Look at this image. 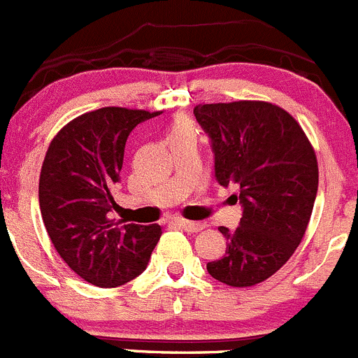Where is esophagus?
<instances>
[{
  "label": "esophagus",
  "instance_id": "esophagus-1",
  "mask_svg": "<svg viewBox=\"0 0 358 358\" xmlns=\"http://www.w3.org/2000/svg\"><path fill=\"white\" fill-rule=\"evenodd\" d=\"M175 222L178 226H182V228L185 229V231H189V233H198V231H201L203 228H205V224H203V222H194V220L176 219Z\"/></svg>",
  "mask_w": 358,
  "mask_h": 358
}]
</instances>
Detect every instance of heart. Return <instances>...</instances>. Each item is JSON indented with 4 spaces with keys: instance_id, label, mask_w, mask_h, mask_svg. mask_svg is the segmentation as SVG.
<instances>
[{
    "instance_id": "1",
    "label": "heart",
    "mask_w": 358,
    "mask_h": 358,
    "mask_svg": "<svg viewBox=\"0 0 358 358\" xmlns=\"http://www.w3.org/2000/svg\"><path fill=\"white\" fill-rule=\"evenodd\" d=\"M182 134H194V127L185 118H178L173 123L171 130H169V138H173V136H182Z\"/></svg>"
}]
</instances>
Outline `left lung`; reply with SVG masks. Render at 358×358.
Segmentation results:
<instances>
[{
  "instance_id": "8db88e82",
  "label": "left lung",
  "mask_w": 358,
  "mask_h": 358,
  "mask_svg": "<svg viewBox=\"0 0 358 358\" xmlns=\"http://www.w3.org/2000/svg\"><path fill=\"white\" fill-rule=\"evenodd\" d=\"M199 125L208 134L220 185L238 187L242 203L226 255L206 265L213 279L247 288L268 279L285 265L306 235L316 192L318 160L295 118L262 100L199 103Z\"/></svg>"
}]
</instances>
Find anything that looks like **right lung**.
<instances>
[{
    "mask_svg": "<svg viewBox=\"0 0 358 358\" xmlns=\"http://www.w3.org/2000/svg\"><path fill=\"white\" fill-rule=\"evenodd\" d=\"M160 111L102 108L66 123L49 145L38 182L43 224L63 262L100 288L145 272L162 228L111 219L113 189L134 127Z\"/></svg>",
    "mask_w": 358,
    "mask_h": 358,
    "instance_id": "1",
    "label": "right lung"
}]
</instances>
